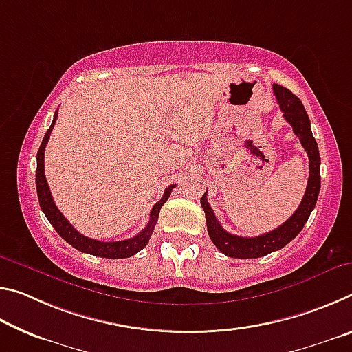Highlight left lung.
<instances>
[{
  "label": "left lung",
  "mask_w": 352,
  "mask_h": 352,
  "mask_svg": "<svg viewBox=\"0 0 352 352\" xmlns=\"http://www.w3.org/2000/svg\"><path fill=\"white\" fill-rule=\"evenodd\" d=\"M273 93H275L278 104L281 107V111L284 113L285 121H287L292 129H294L295 135L300 138L301 146L305 147L309 157L307 188L305 197H302L298 210L292 214V217L285 220L281 226H278V228L270 231V233L256 237H241L225 231L217 220L216 214H214L212 208L208 204L205 192L204 197L200 199V204L205 211L208 234H210L214 245H216L223 254L230 256V258H262V256L276 252V250H281L283 247L287 245L292 239H295L298 233L302 230V226L306 225L315 205H317L321 186L320 152L317 141H315L312 135L311 121H309L305 105H302L301 100L298 99L294 93L287 90V88L278 85V83H273Z\"/></svg>",
  "instance_id": "obj_1"
}]
</instances>
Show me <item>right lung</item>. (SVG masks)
I'll return each mask as SVG.
<instances>
[{"instance_id": "right-lung-1", "label": "right lung", "mask_w": 352, "mask_h": 352, "mask_svg": "<svg viewBox=\"0 0 352 352\" xmlns=\"http://www.w3.org/2000/svg\"><path fill=\"white\" fill-rule=\"evenodd\" d=\"M58 113H54V119H52L51 127L47 129L43 141H41V146L37 153V174H35V184H37V195L40 201L41 211L45 212L46 219L50 220L51 225L54 226V230L60 234L65 241H67L69 245H73L76 250H79L82 253H88L93 256H99V258H109V259H122V258H130V256L136 254L141 252L142 248L147 245L148 239L153 233L155 225H157V219L162 206L168 201L172 189L175 188V184H170L169 188H166L163 199L155 204L151 210V219H148V223L146 228L141 231L140 234H136L132 239L126 241H116V242H102L96 239H90V237L80 234L73 225H71L67 219L63 217V214L58 211V208L54 204V199H52L50 186H47L46 177H45V148L47 141H50V135L54 129V124L57 121Z\"/></svg>"}]
</instances>
